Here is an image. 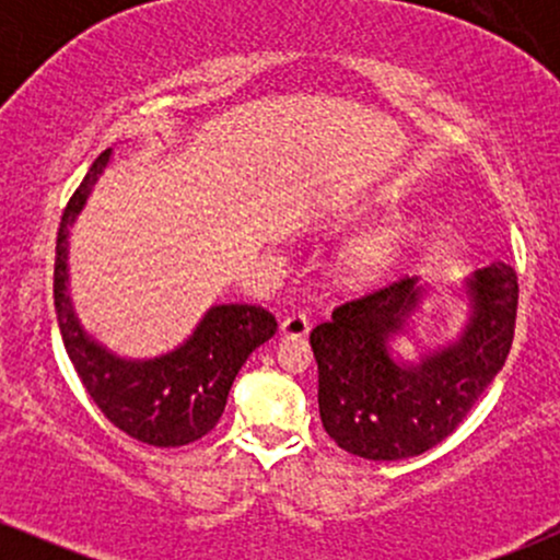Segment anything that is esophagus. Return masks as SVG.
Returning a JSON list of instances; mask_svg holds the SVG:
<instances>
[{
  "label": "esophagus",
  "instance_id": "obj_1",
  "mask_svg": "<svg viewBox=\"0 0 560 560\" xmlns=\"http://www.w3.org/2000/svg\"><path fill=\"white\" fill-rule=\"evenodd\" d=\"M307 331H311V320H307L305 313H292V316L281 320V334L284 337H305Z\"/></svg>",
  "mask_w": 560,
  "mask_h": 560
}]
</instances>
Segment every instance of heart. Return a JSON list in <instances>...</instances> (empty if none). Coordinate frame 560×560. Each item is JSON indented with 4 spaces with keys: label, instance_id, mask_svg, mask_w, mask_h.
<instances>
[{
    "label": "heart",
    "instance_id": "b5f03b06",
    "mask_svg": "<svg viewBox=\"0 0 560 560\" xmlns=\"http://www.w3.org/2000/svg\"><path fill=\"white\" fill-rule=\"evenodd\" d=\"M405 240V231L400 226H384L361 236L350 244V249L345 253V268L355 279H371L395 262L400 255Z\"/></svg>",
    "mask_w": 560,
    "mask_h": 560
}]
</instances>
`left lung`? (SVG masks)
Listing matches in <instances>:
<instances>
[{"mask_svg": "<svg viewBox=\"0 0 560 560\" xmlns=\"http://www.w3.org/2000/svg\"><path fill=\"white\" fill-rule=\"evenodd\" d=\"M427 289L400 276L334 307L311 331L318 363V410L326 434L365 460L427 453L458 429L511 352L518 276L490 262L466 279L471 316L464 334L416 363L392 358Z\"/></svg>", "mask_w": 560, "mask_h": 560, "instance_id": "1", "label": "left lung"}]
</instances>
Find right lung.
<instances>
[{"label":"right lung","instance_id":"obj_1","mask_svg":"<svg viewBox=\"0 0 560 560\" xmlns=\"http://www.w3.org/2000/svg\"><path fill=\"white\" fill-rule=\"evenodd\" d=\"M94 160L62 213L55 247V313L83 389L120 432L155 447H182L215 427L236 374L255 347L273 337L276 318L260 305H213L195 334L165 355L126 361L83 331L68 292L70 226L110 163Z\"/></svg>","mask_w":560,"mask_h":560}]
</instances>
